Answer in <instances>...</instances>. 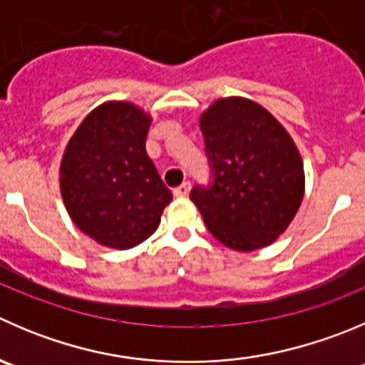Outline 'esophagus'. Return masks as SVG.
I'll list each match as a JSON object with an SVG mask.
<instances>
[{
	"instance_id": "34e87169",
	"label": "esophagus",
	"mask_w": 365,
	"mask_h": 365,
	"mask_svg": "<svg viewBox=\"0 0 365 365\" xmlns=\"http://www.w3.org/2000/svg\"><path fill=\"white\" fill-rule=\"evenodd\" d=\"M189 189H190V183L183 182L182 185H178V187H175V189H173V194H175L176 197H183V196H187V194H189Z\"/></svg>"
}]
</instances>
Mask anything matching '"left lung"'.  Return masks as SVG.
Returning a JSON list of instances; mask_svg holds the SVG:
<instances>
[{"mask_svg":"<svg viewBox=\"0 0 365 365\" xmlns=\"http://www.w3.org/2000/svg\"><path fill=\"white\" fill-rule=\"evenodd\" d=\"M212 183L190 200L225 246H269L294 219L305 190L303 162L284 126L244 98L217 100L201 115Z\"/></svg>","mask_w":365,"mask_h":365,"instance_id":"8db88e82","label":"left lung"}]
</instances>
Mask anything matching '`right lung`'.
Returning <instances> with one entry per match:
<instances>
[{
    "instance_id": "obj_1",
    "label": "right lung",
    "mask_w": 365,
    "mask_h": 365,
    "mask_svg": "<svg viewBox=\"0 0 365 365\" xmlns=\"http://www.w3.org/2000/svg\"><path fill=\"white\" fill-rule=\"evenodd\" d=\"M150 115L126 101L93 110L69 140L60 190L74 225L91 239L128 250L158 228L173 194L146 153Z\"/></svg>"
}]
</instances>
